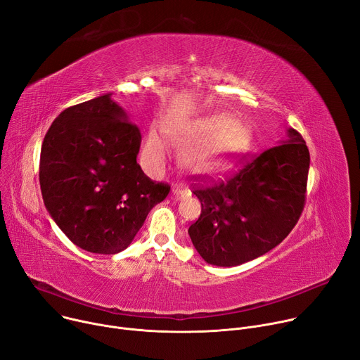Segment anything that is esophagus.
I'll use <instances>...</instances> for the list:
<instances>
[{
	"label": "esophagus",
	"mask_w": 360,
	"mask_h": 360,
	"mask_svg": "<svg viewBox=\"0 0 360 360\" xmlns=\"http://www.w3.org/2000/svg\"><path fill=\"white\" fill-rule=\"evenodd\" d=\"M174 195L176 198H182V197H186V195H189V189L182 185V184H178L174 186Z\"/></svg>",
	"instance_id": "1"
}]
</instances>
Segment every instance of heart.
<instances>
[{"instance_id":"1","label":"heart","mask_w":360,"mask_h":360,"mask_svg":"<svg viewBox=\"0 0 360 360\" xmlns=\"http://www.w3.org/2000/svg\"><path fill=\"white\" fill-rule=\"evenodd\" d=\"M168 141L178 148L184 165L192 172H215L241 155L251 142V130L226 113L198 120L167 122L162 127ZM143 160L152 172L165 165L168 143L156 129H150L143 145Z\"/></svg>"}]
</instances>
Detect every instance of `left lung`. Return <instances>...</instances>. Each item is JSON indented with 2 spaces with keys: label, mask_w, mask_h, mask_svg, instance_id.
Wrapping results in <instances>:
<instances>
[{
  "label": "left lung",
  "mask_w": 360,
  "mask_h": 360,
  "mask_svg": "<svg viewBox=\"0 0 360 360\" xmlns=\"http://www.w3.org/2000/svg\"><path fill=\"white\" fill-rule=\"evenodd\" d=\"M231 176H195L201 215L191 224L193 247L208 264L233 267L278 245L297 224L307 192L310 153L302 135L240 162Z\"/></svg>",
  "instance_id": "8db88e82"
}]
</instances>
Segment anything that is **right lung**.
Returning a JSON list of instances; mask_svg holds the SVG:
<instances>
[{
  "instance_id": "right-lung-1",
  "label": "right lung",
  "mask_w": 360,
  "mask_h": 360,
  "mask_svg": "<svg viewBox=\"0 0 360 360\" xmlns=\"http://www.w3.org/2000/svg\"><path fill=\"white\" fill-rule=\"evenodd\" d=\"M142 135L110 94L64 109L44 136L40 188L51 218L77 247L124 250L171 185L148 178L136 156Z\"/></svg>"
}]
</instances>
